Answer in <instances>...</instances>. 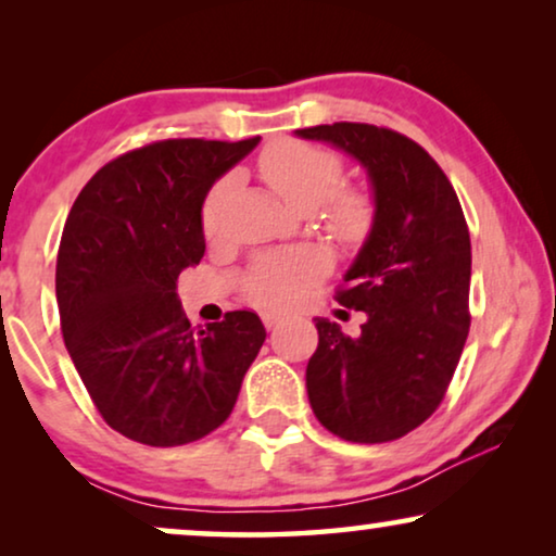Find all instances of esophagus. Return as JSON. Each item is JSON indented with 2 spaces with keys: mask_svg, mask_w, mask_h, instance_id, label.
Masks as SVG:
<instances>
[{
  "mask_svg": "<svg viewBox=\"0 0 556 556\" xmlns=\"http://www.w3.org/2000/svg\"><path fill=\"white\" fill-rule=\"evenodd\" d=\"M263 324H265V329H273V326L280 324V316L278 314H263Z\"/></svg>",
  "mask_w": 556,
  "mask_h": 556,
  "instance_id": "34e87169",
  "label": "esophagus"
}]
</instances>
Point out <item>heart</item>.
I'll list each match as a JSON object with an SVG mask.
<instances>
[{
  "instance_id": "b5f03b06",
  "label": "heart",
  "mask_w": 556,
  "mask_h": 556,
  "mask_svg": "<svg viewBox=\"0 0 556 556\" xmlns=\"http://www.w3.org/2000/svg\"><path fill=\"white\" fill-rule=\"evenodd\" d=\"M257 169L273 192L299 212H314L333 240H362L375 219V200L367 189L342 187L344 159L333 149L306 141H278L257 159ZM230 179H219L202 202L200 223L207 238L217 235L223 210L230 194ZM326 257L311 248L283 250L255 257L242 278L248 301L261 308H288L299 301L303 288L326 273Z\"/></svg>"
}]
</instances>
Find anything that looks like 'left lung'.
Wrapping results in <instances>:
<instances>
[{
	"label": "left lung",
	"mask_w": 556,
	"mask_h": 556,
	"mask_svg": "<svg viewBox=\"0 0 556 556\" xmlns=\"http://www.w3.org/2000/svg\"><path fill=\"white\" fill-rule=\"evenodd\" d=\"M359 159L377 215L362 253L337 288L364 311L362 337L316 318L318 349L306 387L314 415L349 443H390L443 402L470 329V235L458 194L420 143L384 126L301 128Z\"/></svg>",
	"instance_id": "obj_1"
}]
</instances>
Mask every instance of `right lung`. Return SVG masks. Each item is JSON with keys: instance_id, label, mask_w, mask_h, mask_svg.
I'll return each instance as SVG.
<instances>
[{"instance_id": "1", "label": "right lung", "mask_w": 556, "mask_h": 556, "mask_svg": "<svg viewBox=\"0 0 556 556\" xmlns=\"http://www.w3.org/2000/svg\"><path fill=\"white\" fill-rule=\"evenodd\" d=\"M257 141L126 151L90 177L65 219L55 268L65 346L103 420L136 443L177 447L217 430L261 352L253 311L200 329L177 295L179 273L204 255V194Z\"/></svg>"}]
</instances>
